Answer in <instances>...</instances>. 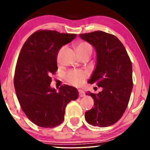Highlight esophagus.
Here are the masks:
<instances>
[{"instance_id":"obj_1","label":"esophagus","mask_w":150,"mask_h":150,"mask_svg":"<svg viewBox=\"0 0 150 150\" xmlns=\"http://www.w3.org/2000/svg\"><path fill=\"white\" fill-rule=\"evenodd\" d=\"M79 96H80V97H84V96H85V93L83 91V90L79 89Z\"/></svg>"}]
</instances>
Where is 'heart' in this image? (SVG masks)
<instances>
[{
    "label": "heart",
    "mask_w": 150,
    "mask_h": 150,
    "mask_svg": "<svg viewBox=\"0 0 150 150\" xmlns=\"http://www.w3.org/2000/svg\"><path fill=\"white\" fill-rule=\"evenodd\" d=\"M75 49L79 57L86 54H91L92 52L91 46L89 43L86 42H81L78 43L75 45ZM87 76V74L85 71L81 70H72L67 73L66 75V80L71 85L79 86L84 83Z\"/></svg>",
    "instance_id": "1"
}]
</instances>
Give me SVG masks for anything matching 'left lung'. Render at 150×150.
Listing matches in <instances>:
<instances>
[{
    "instance_id": "1",
    "label": "left lung",
    "mask_w": 150,
    "mask_h": 150,
    "mask_svg": "<svg viewBox=\"0 0 150 150\" xmlns=\"http://www.w3.org/2000/svg\"><path fill=\"white\" fill-rule=\"evenodd\" d=\"M96 52V65L90 84L96 83L102 91H89L94 107L85 112L87 123L94 126L107 127L120 120L128 106L132 90V65L126 48L113 35L97 30L79 35Z\"/></svg>"
}]
</instances>
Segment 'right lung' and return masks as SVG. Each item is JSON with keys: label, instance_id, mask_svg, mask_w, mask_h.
Masks as SVG:
<instances>
[{"label": "right lung", "instance_id": "add662e5", "mask_svg": "<svg viewBox=\"0 0 150 150\" xmlns=\"http://www.w3.org/2000/svg\"><path fill=\"white\" fill-rule=\"evenodd\" d=\"M76 37V34L56 30H38L21 49L16 67L14 87L22 110L37 126H59L64 120L67 104L79 98L77 89L71 86H61L59 91L50 87L51 75L58 69L59 50Z\"/></svg>", "mask_w": 150, "mask_h": 150}]
</instances>
